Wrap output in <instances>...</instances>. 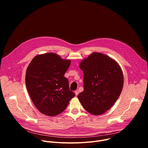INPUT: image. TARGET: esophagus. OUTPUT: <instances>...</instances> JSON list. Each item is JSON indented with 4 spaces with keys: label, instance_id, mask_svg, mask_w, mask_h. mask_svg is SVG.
I'll list each match as a JSON object with an SVG mask.
<instances>
[{
    "label": "esophagus",
    "instance_id": "1",
    "mask_svg": "<svg viewBox=\"0 0 148 148\" xmlns=\"http://www.w3.org/2000/svg\"><path fill=\"white\" fill-rule=\"evenodd\" d=\"M74 92H75V95H78V93H79V91H78V90H77L75 91Z\"/></svg>",
    "mask_w": 148,
    "mask_h": 148
}]
</instances>
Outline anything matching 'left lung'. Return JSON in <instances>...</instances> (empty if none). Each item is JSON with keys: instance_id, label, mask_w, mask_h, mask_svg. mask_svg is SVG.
I'll return each mask as SVG.
<instances>
[{"instance_id": "left-lung-1", "label": "left lung", "mask_w": 148, "mask_h": 148, "mask_svg": "<svg viewBox=\"0 0 148 148\" xmlns=\"http://www.w3.org/2000/svg\"><path fill=\"white\" fill-rule=\"evenodd\" d=\"M79 68L84 73V91L78 98L88 112L101 115L112 107L121 93V67L110 57L93 53L81 62Z\"/></svg>"}]
</instances>
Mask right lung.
I'll list each match as a JSON object with an SVG mask.
<instances>
[{
    "label": "right lung",
    "instance_id": "right-lung-1",
    "mask_svg": "<svg viewBox=\"0 0 148 148\" xmlns=\"http://www.w3.org/2000/svg\"><path fill=\"white\" fill-rule=\"evenodd\" d=\"M70 64V60L53 53L38 55L29 64L26 74V88L42 114L53 116L61 113L75 96L64 76Z\"/></svg>",
    "mask_w": 148,
    "mask_h": 148
}]
</instances>
